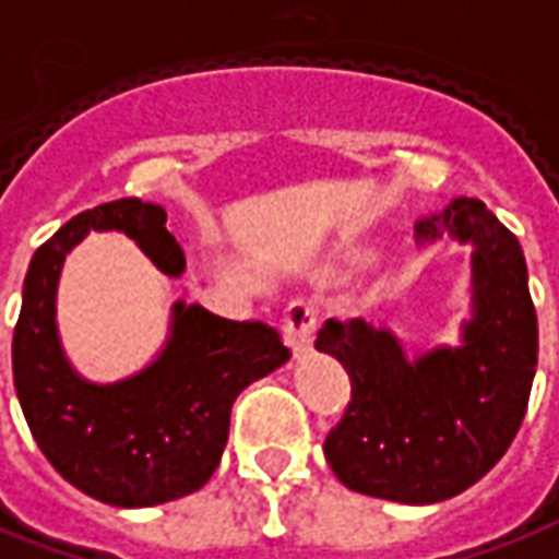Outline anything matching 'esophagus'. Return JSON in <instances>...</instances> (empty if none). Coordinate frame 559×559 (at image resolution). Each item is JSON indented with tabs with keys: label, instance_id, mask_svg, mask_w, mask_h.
<instances>
[{
	"label": "esophagus",
	"instance_id": "obj_1",
	"mask_svg": "<svg viewBox=\"0 0 559 559\" xmlns=\"http://www.w3.org/2000/svg\"><path fill=\"white\" fill-rule=\"evenodd\" d=\"M318 330V306L311 299H290L284 309V336L296 355H306Z\"/></svg>",
	"mask_w": 559,
	"mask_h": 559
}]
</instances>
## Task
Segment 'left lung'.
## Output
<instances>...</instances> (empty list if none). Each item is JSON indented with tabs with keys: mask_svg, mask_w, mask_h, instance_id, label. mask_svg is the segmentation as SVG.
I'll use <instances>...</instances> for the list:
<instances>
[{
	"mask_svg": "<svg viewBox=\"0 0 559 559\" xmlns=\"http://www.w3.org/2000/svg\"><path fill=\"white\" fill-rule=\"evenodd\" d=\"M450 231L474 245V321L459 348L409 360L389 330L330 318L314 348L343 360L352 397L324 440L345 487L431 504L474 487L511 447L526 416L538 324L514 231L477 199L419 216V241Z\"/></svg>",
	"mask_w": 559,
	"mask_h": 559,
	"instance_id": "1",
	"label": "left lung"
}]
</instances>
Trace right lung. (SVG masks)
<instances>
[{"instance_id":"right-lung-1","label":"right lung","mask_w":559,"mask_h":559,"mask_svg":"<svg viewBox=\"0 0 559 559\" xmlns=\"http://www.w3.org/2000/svg\"><path fill=\"white\" fill-rule=\"evenodd\" d=\"M165 219L162 204L119 199L63 223L29 260L11 343L17 401L45 459L85 496L119 508L174 502L204 487L229 438L235 397L290 358L265 321H229L177 302L168 348L143 373L116 385L72 373L55 328L67 250L91 229H119L162 272L180 275L183 248Z\"/></svg>"}]
</instances>
